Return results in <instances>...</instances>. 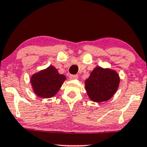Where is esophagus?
Listing matches in <instances>:
<instances>
[{"mask_svg": "<svg viewBox=\"0 0 147 147\" xmlns=\"http://www.w3.org/2000/svg\"><path fill=\"white\" fill-rule=\"evenodd\" d=\"M78 78V75H70L69 76V79H77Z\"/></svg>", "mask_w": 147, "mask_h": 147, "instance_id": "obj_1", "label": "esophagus"}]
</instances>
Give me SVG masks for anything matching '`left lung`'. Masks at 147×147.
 Segmentation results:
<instances>
[{"instance_id": "left-lung-1", "label": "left lung", "mask_w": 147, "mask_h": 147, "mask_svg": "<svg viewBox=\"0 0 147 147\" xmlns=\"http://www.w3.org/2000/svg\"><path fill=\"white\" fill-rule=\"evenodd\" d=\"M119 82V76L115 71L97 67L86 80V89L93 102H105L113 97Z\"/></svg>"}]
</instances>
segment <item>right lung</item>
I'll return each mask as SVG.
<instances>
[{
  "label": "right lung",
  "mask_w": 147,
  "mask_h": 147,
  "mask_svg": "<svg viewBox=\"0 0 147 147\" xmlns=\"http://www.w3.org/2000/svg\"><path fill=\"white\" fill-rule=\"evenodd\" d=\"M66 76L58 73L57 69L50 66L45 70L34 74L31 83L34 92L42 98H50L57 93Z\"/></svg>",
  "instance_id": "right-lung-1"
}]
</instances>
